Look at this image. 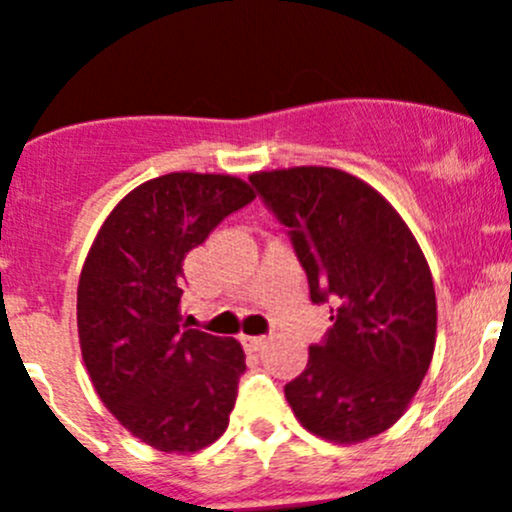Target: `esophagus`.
<instances>
[{"label":"esophagus","mask_w":512,"mask_h":512,"mask_svg":"<svg viewBox=\"0 0 512 512\" xmlns=\"http://www.w3.org/2000/svg\"><path fill=\"white\" fill-rule=\"evenodd\" d=\"M267 340H269L267 335H250V338H243V345L250 352H257V350H262V347L267 345Z\"/></svg>","instance_id":"esophagus-1"}]
</instances>
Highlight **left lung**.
<instances>
[{
	"mask_svg": "<svg viewBox=\"0 0 512 512\" xmlns=\"http://www.w3.org/2000/svg\"><path fill=\"white\" fill-rule=\"evenodd\" d=\"M286 226L313 303H328L325 338L284 386L299 423L330 442H362L408 408L435 352L430 267L403 218L376 189L333 167L250 177Z\"/></svg>",
	"mask_w": 512,
	"mask_h": 512,
	"instance_id": "left-lung-1",
	"label": "left lung"
}]
</instances>
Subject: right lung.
I'll return each mask as SVG.
<instances>
[{"label":"right lung","mask_w":512,"mask_h":512,"mask_svg":"<svg viewBox=\"0 0 512 512\" xmlns=\"http://www.w3.org/2000/svg\"><path fill=\"white\" fill-rule=\"evenodd\" d=\"M252 199L230 174H162L119 201L84 260L77 330L87 372L123 428L160 452H199L228 428L243 347L182 323V267Z\"/></svg>","instance_id":"right-lung-1"}]
</instances>
